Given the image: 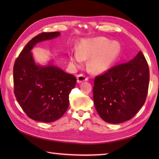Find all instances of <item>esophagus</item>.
I'll return each mask as SVG.
<instances>
[{
    "label": "esophagus",
    "instance_id": "obj_1",
    "mask_svg": "<svg viewBox=\"0 0 159 159\" xmlns=\"http://www.w3.org/2000/svg\"><path fill=\"white\" fill-rule=\"evenodd\" d=\"M88 78L87 76H85V75L83 74H79L77 76V83H80L83 81H85V80H88Z\"/></svg>",
    "mask_w": 159,
    "mask_h": 159
}]
</instances>
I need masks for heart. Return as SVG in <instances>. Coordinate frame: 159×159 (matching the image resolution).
<instances>
[{"instance_id": "b5f03b06", "label": "heart", "mask_w": 159, "mask_h": 159, "mask_svg": "<svg viewBox=\"0 0 159 159\" xmlns=\"http://www.w3.org/2000/svg\"><path fill=\"white\" fill-rule=\"evenodd\" d=\"M120 52V46L105 38L85 39L80 41L76 53L70 57V63L74 68L81 66L83 60L90 59L88 67L95 74H101L108 70Z\"/></svg>"}]
</instances>
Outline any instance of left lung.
I'll use <instances>...</instances> for the list:
<instances>
[{
  "instance_id": "1",
  "label": "left lung",
  "mask_w": 159,
  "mask_h": 159,
  "mask_svg": "<svg viewBox=\"0 0 159 159\" xmlns=\"http://www.w3.org/2000/svg\"><path fill=\"white\" fill-rule=\"evenodd\" d=\"M149 83V66L141 51L128 62L96 76L93 99L99 116L114 124L131 119L146 101Z\"/></svg>"
}]
</instances>
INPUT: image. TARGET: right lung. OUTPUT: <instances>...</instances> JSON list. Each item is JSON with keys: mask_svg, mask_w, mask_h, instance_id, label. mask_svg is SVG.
<instances>
[{"mask_svg": "<svg viewBox=\"0 0 159 159\" xmlns=\"http://www.w3.org/2000/svg\"><path fill=\"white\" fill-rule=\"evenodd\" d=\"M60 32H43L33 38L16 59L13 67L14 93L23 111L31 119L50 123L68 109L69 95L76 79L53 65L36 64L31 50L37 43L59 36Z\"/></svg>", "mask_w": 159, "mask_h": 159, "instance_id": "obj_1", "label": "right lung"}]
</instances>
